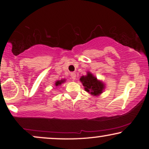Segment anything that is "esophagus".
Instances as JSON below:
<instances>
[{
    "mask_svg": "<svg viewBox=\"0 0 149 149\" xmlns=\"http://www.w3.org/2000/svg\"><path fill=\"white\" fill-rule=\"evenodd\" d=\"M71 77L73 80H75L76 78V74L75 73H71Z\"/></svg>",
    "mask_w": 149,
    "mask_h": 149,
    "instance_id": "34e87169",
    "label": "esophagus"
}]
</instances>
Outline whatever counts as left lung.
Wrapping results in <instances>:
<instances>
[{
    "instance_id": "left-lung-1",
    "label": "left lung",
    "mask_w": 149,
    "mask_h": 149,
    "mask_svg": "<svg viewBox=\"0 0 149 149\" xmlns=\"http://www.w3.org/2000/svg\"><path fill=\"white\" fill-rule=\"evenodd\" d=\"M80 80L85 87V91L95 96L102 93L104 88L103 83L97 80V78L89 72L86 76H82Z\"/></svg>"
}]
</instances>
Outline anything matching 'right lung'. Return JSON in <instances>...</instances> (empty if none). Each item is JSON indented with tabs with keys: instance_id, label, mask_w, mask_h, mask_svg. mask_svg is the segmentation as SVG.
I'll return each mask as SVG.
<instances>
[{
	"instance_id": "1",
	"label": "right lung",
	"mask_w": 149,
	"mask_h": 149,
	"mask_svg": "<svg viewBox=\"0 0 149 149\" xmlns=\"http://www.w3.org/2000/svg\"><path fill=\"white\" fill-rule=\"evenodd\" d=\"M64 80H58V81L56 82V83H55V85H56V86H58V85H61V83H64Z\"/></svg>"
}]
</instances>
